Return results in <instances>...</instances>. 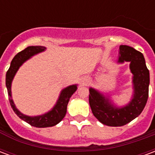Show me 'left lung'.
I'll return each instance as SVG.
<instances>
[{
  "mask_svg": "<svg viewBox=\"0 0 155 155\" xmlns=\"http://www.w3.org/2000/svg\"><path fill=\"white\" fill-rule=\"evenodd\" d=\"M119 63L130 62L133 74V99L124 107H116L108 98L93 88H90L89 102L92 113L100 122L108 126H123L141 114L149 97L150 71L143 54L133 47L120 45Z\"/></svg>",
  "mask_w": 155,
  "mask_h": 155,
  "instance_id": "left-lung-1",
  "label": "left lung"
}]
</instances>
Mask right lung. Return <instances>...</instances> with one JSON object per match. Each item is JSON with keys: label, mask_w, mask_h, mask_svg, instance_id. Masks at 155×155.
<instances>
[{"label": "right lung", "mask_w": 155, "mask_h": 155, "mask_svg": "<svg viewBox=\"0 0 155 155\" xmlns=\"http://www.w3.org/2000/svg\"><path fill=\"white\" fill-rule=\"evenodd\" d=\"M45 49L46 48L44 46H41V45L28 46L27 48H25V50L19 52L18 54H15V57L13 58L12 63H11V66L6 72V75H5V84H6V88H7V91H8L9 101H10L12 110L21 120L30 124L31 126L37 127V128L51 127L60 123L66 114L67 104L70 101V98L77 90L76 84L70 85V86L63 89L60 94V97L58 99L57 102L53 107V109L51 111H49L42 115L27 116V115H25L21 113L16 109L15 104L13 102V100L12 99V82L13 81V78L15 76V73L17 72L20 66L25 61H27L34 54L44 51Z\"/></svg>", "instance_id": "right-lung-1"}]
</instances>
